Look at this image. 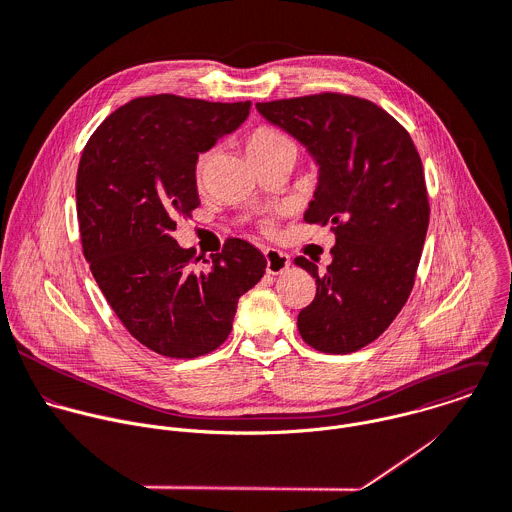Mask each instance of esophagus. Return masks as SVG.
<instances>
[{"label":"esophagus","mask_w":512,"mask_h":512,"mask_svg":"<svg viewBox=\"0 0 512 512\" xmlns=\"http://www.w3.org/2000/svg\"><path fill=\"white\" fill-rule=\"evenodd\" d=\"M263 255H265V261H267V273H271V275L283 273L291 263L289 255H285L283 251H277V249H265Z\"/></svg>","instance_id":"esophagus-1"}]
</instances>
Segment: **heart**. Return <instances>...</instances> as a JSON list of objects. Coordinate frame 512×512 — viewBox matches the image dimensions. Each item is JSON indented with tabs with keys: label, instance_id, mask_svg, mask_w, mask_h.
I'll use <instances>...</instances> for the list:
<instances>
[{
	"label": "heart",
	"instance_id": "obj_1",
	"mask_svg": "<svg viewBox=\"0 0 512 512\" xmlns=\"http://www.w3.org/2000/svg\"><path fill=\"white\" fill-rule=\"evenodd\" d=\"M283 147H293L291 139L275 129V127H267V125H261L257 129H253L247 137V151L251 157H257V155H265V153H271V151H277V149H283ZM295 149V147H293ZM209 155L211 153H203L199 155L197 159V165H195V177L201 181L203 179V173H205V167H207V161H209Z\"/></svg>",
	"mask_w": 512,
	"mask_h": 512
}]
</instances>
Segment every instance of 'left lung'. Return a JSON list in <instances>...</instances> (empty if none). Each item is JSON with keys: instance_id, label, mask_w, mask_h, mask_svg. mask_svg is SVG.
Returning a JSON list of instances; mask_svg holds the SVG:
<instances>
[{"instance_id": "8db88e82", "label": "left lung", "mask_w": 512, "mask_h": 512, "mask_svg": "<svg viewBox=\"0 0 512 512\" xmlns=\"http://www.w3.org/2000/svg\"><path fill=\"white\" fill-rule=\"evenodd\" d=\"M257 111L301 141L319 165L307 223H331V265L297 327L307 345L347 355L373 343L407 303L421 261L429 195L423 163L407 129L373 101L317 93L257 103Z\"/></svg>"}]
</instances>
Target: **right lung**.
<instances>
[{"label":"right lung","mask_w":512,"mask_h":512,"mask_svg":"<svg viewBox=\"0 0 512 512\" xmlns=\"http://www.w3.org/2000/svg\"><path fill=\"white\" fill-rule=\"evenodd\" d=\"M251 101L213 103L171 93L137 97L89 137L75 197L83 255L123 327L171 359L215 351L231 333L237 301L265 273L243 239L203 259L171 237L199 205V153L235 131Z\"/></svg>","instance_id":"right-lung-1"}]
</instances>
